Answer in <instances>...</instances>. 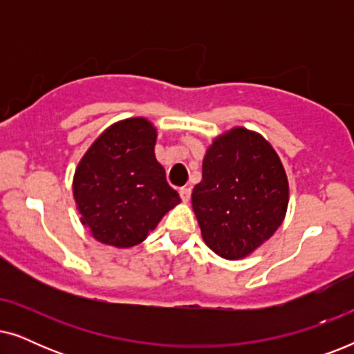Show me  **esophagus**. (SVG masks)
<instances>
[{"mask_svg": "<svg viewBox=\"0 0 354 354\" xmlns=\"http://www.w3.org/2000/svg\"><path fill=\"white\" fill-rule=\"evenodd\" d=\"M178 193H180V198H182V201L183 203H188L190 201V195H192V190L188 187H183V188H180V190H178Z\"/></svg>", "mask_w": 354, "mask_h": 354, "instance_id": "1", "label": "esophagus"}]
</instances>
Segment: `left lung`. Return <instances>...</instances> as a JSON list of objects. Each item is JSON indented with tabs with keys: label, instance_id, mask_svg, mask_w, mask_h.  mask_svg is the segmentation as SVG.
Returning a JSON list of instances; mask_svg holds the SVG:
<instances>
[{
	"label": "left lung",
	"instance_id": "left-lung-1",
	"mask_svg": "<svg viewBox=\"0 0 354 354\" xmlns=\"http://www.w3.org/2000/svg\"><path fill=\"white\" fill-rule=\"evenodd\" d=\"M288 178L263 135L232 127L217 135L203 158V178L192 206L205 243L221 258L253 254L282 225Z\"/></svg>",
	"mask_w": 354,
	"mask_h": 354
}]
</instances>
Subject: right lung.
<instances>
[{"mask_svg": "<svg viewBox=\"0 0 354 354\" xmlns=\"http://www.w3.org/2000/svg\"><path fill=\"white\" fill-rule=\"evenodd\" d=\"M156 140L151 120L129 118L109 125L82 156L72 193L95 240L132 248L180 203L154 154Z\"/></svg>", "mask_w": 354, "mask_h": 354, "instance_id": "add662e5", "label": "right lung"}]
</instances>
